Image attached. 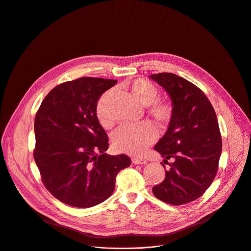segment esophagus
I'll return each instance as SVG.
<instances>
[{"label":"esophagus","mask_w":251,"mask_h":251,"mask_svg":"<svg viewBox=\"0 0 251 251\" xmlns=\"http://www.w3.org/2000/svg\"><path fill=\"white\" fill-rule=\"evenodd\" d=\"M132 162L135 165H145V164H147V161L144 160V159H142V158H133Z\"/></svg>","instance_id":"34e87169"}]
</instances>
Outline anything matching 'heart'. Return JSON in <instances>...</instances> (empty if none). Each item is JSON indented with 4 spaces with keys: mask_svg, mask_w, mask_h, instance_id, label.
I'll return each mask as SVG.
<instances>
[{
    "mask_svg": "<svg viewBox=\"0 0 251 251\" xmlns=\"http://www.w3.org/2000/svg\"><path fill=\"white\" fill-rule=\"evenodd\" d=\"M130 90L136 100L143 106H150L149 113L157 121L165 123L172 115V106L167 102H155L158 97L156 86L146 79H135L130 83ZM109 91L104 93L96 107V115L101 125L110 127L112 121L106 112V101ZM157 133L149 123L124 124L112 135V142L116 150L127 154H140L156 140Z\"/></svg>",
    "mask_w": 251,
    "mask_h": 251,
    "instance_id": "obj_1",
    "label": "heart"
}]
</instances>
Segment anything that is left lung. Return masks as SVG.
<instances>
[{"label": "left lung", "mask_w": 251, "mask_h": 251, "mask_svg": "<svg viewBox=\"0 0 251 251\" xmlns=\"http://www.w3.org/2000/svg\"><path fill=\"white\" fill-rule=\"evenodd\" d=\"M149 78L172 102L168 129L154 147L169 169L165 170V180L153 187V194L167 203L181 205L200 198L217 175L222 155L217 114L204 93L187 79L174 74Z\"/></svg>", "instance_id": "left-lung-1"}]
</instances>
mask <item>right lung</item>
<instances>
[{
	"instance_id": "obj_1",
	"label": "right lung",
	"mask_w": 251,
	"mask_h": 251,
	"mask_svg": "<svg viewBox=\"0 0 251 251\" xmlns=\"http://www.w3.org/2000/svg\"><path fill=\"white\" fill-rule=\"evenodd\" d=\"M116 83L94 77L64 82L46 96L35 115L34 161L46 188L68 205L101 203L114 192L120 170L131 165L124 154L105 153L108 138L96 115L100 96Z\"/></svg>"
}]
</instances>
